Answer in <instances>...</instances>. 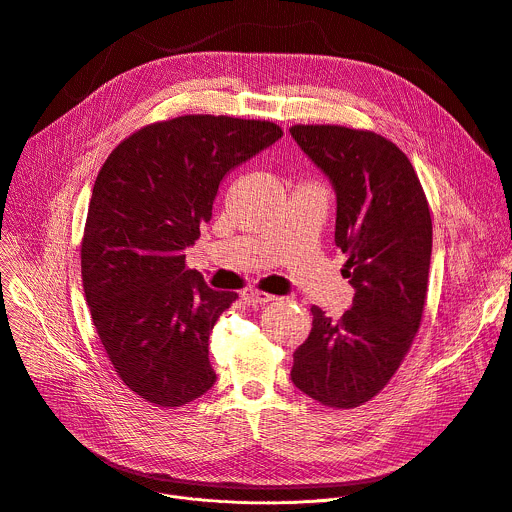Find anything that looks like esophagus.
<instances>
[{
  "label": "esophagus",
  "instance_id": "1",
  "mask_svg": "<svg viewBox=\"0 0 512 512\" xmlns=\"http://www.w3.org/2000/svg\"><path fill=\"white\" fill-rule=\"evenodd\" d=\"M241 299L247 303V305H265L269 301L275 299V295H269V293H263V291H257V289H245L241 293Z\"/></svg>",
  "mask_w": 512,
  "mask_h": 512
}]
</instances>
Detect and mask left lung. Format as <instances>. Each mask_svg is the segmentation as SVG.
Listing matches in <instances>:
<instances>
[{"label":"left lung","mask_w":512,"mask_h":512,"mask_svg":"<svg viewBox=\"0 0 512 512\" xmlns=\"http://www.w3.org/2000/svg\"><path fill=\"white\" fill-rule=\"evenodd\" d=\"M335 191V245L352 307L331 321L317 305L291 380L329 408L372 400L400 368L422 321L432 219L408 156L384 136L331 124L289 128Z\"/></svg>","instance_id":"8db88e82"}]
</instances>
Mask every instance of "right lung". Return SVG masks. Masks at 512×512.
I'll use <instances>...</instances> for the list:
<instances>
[{
	"instance_id": "1",
	"label": "right lung",
	"mask_w": 512,
	"mask_h": 512,
	"mask_svg": "<svg viewBox=\"0 0 512 512\" xmlns=\"http://www.w3.org/2000/svg\"><path fill=\"white\" fill-rule=\"evenodd\" d=\"M283 130L265 120L189 114L124 138L96 177L82 239V285L118 378L160 408L213 388L209 335L237 299L187 269L229 170Z\"/></svg>"
}]
</instances>
